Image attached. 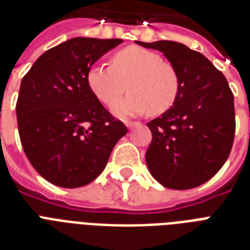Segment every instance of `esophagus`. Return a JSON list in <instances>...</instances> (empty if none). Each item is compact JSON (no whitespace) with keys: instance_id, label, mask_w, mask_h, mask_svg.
Wrapping results in <instances>:
<instances>
[{"instance_id":"esophagus-1","label":"esophagus","mask_w":250,"mask_h":250,"mask_svg":"<svg viewBox=\"0 0 250 250\" xmlns=\"http://www.w3.org/2000/svg\"><path fill=\"white\" fill-rule=\"evenodd\" d=\"M140 125V123H139V122H136V121H127L125 122V125H127V127H128V128H133V127H136V125Z\"/></svg>"}]
</instances>
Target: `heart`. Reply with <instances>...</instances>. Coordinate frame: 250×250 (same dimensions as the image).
<instances>
[{"label": "heart", "instance_id": "obj_1", "mask_svg": "<svg viewBox=\"0 0 250 250\" xmlns=\"http://www.w3.org/2000/svg\"><path fill=\"white\" fill-rule=\"evenodd\" d=\"M127 85H125V83ZM90 92L104 105H112L127 87L131 90L125 99L113 105L118 117L148 111L162 114L174 105L180 90V76L174 64L162 60L158 53L127 46L110 58V66L92 64L86 71Z\"/></svg>", "mask_w": 250, "mask_h": 250}]
</instances>
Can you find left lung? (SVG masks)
<instances>
[{
  "label": "left lung",
  "instance_id": "1",
  "mask_svg": "<svg viewBox=\"0 0 250 250\" xmlns=\"http://www.w3.org/2000/svg\"><path fill=\"white\" fill-rule=\"evenodd\" d=\"M136 42L164 53L180 76L174 105L146 123L153 136L145 154L149 171L171 189L201 186L221 170L232 149V90L205 56L186 45L166 40Z\"/></svg>",
  "mask_w": 250,
  "mask_h": 250
}]
</instances>
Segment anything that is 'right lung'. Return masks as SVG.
Instances as JSON below:
<instances>
[{
	"label": "right lung",
	"mask_w": 250,
	"mask_h": 250,
	"mask_svg": "<svg viewBox=\"0 0 250 250\" xmlns=\"http://www.w3.org/2000/svg\"><path fill=\"white\" fill-rule=\"evenodd\" d=\"M121 39L75 37L39 57L17 101L21 143L35 170L54 186L93 182L127 127L102 106L86 84V71Z\"/></svg>",
	"instance_id": "obj_1"
}]
</instances>
